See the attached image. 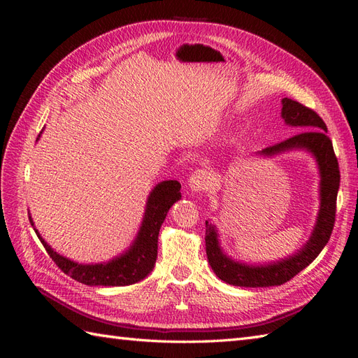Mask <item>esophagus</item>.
<instances>
[{
  "label": "esophagus",
  "instance_id": "1",
  "mask_svg": "<svg viewBox=\"0 0 358 358\" xmlns=\"http://www.w3.org/2000/svg\"><path fill=\"white\" fill-rule=\"evenodd\" d=\"M188 185H189V189L192 192H196V194L203 192V191H208L210 188V185H212V180H210L209 173L204 171V170H196L189 176Z\"/></svg>",
  "mask_w": 358,
  "mask_h": 358
}]
</instances>
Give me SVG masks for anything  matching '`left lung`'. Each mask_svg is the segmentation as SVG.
<instances>
[{
	"instance_id": "1",
	"label": "left lung",
	"mask_w": 358,
	"mask_h": 358,
	"mask_svg": "<svg viewBox=\"0 0 358 358\" xmlns=\"http://www.w3.org/2000/svg\"><path fill=\"white\" fill-rule=\"evenodd\" d=\"M280 103V117L284 119L285 125L301 131L275 146L259 150L255 155L272 158L291 150H305L313 157L320 173V209L317 221L309 241L297 249V252L266 264H248L225 254L220 243L218 230L212 222L206 221V254L215 275L225 284L245 288L282 285L320 255L333 231L341 171L331 140L327 137V127L309 107L291 99H282Z\"/></svg>"
}]
</instances>
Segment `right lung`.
I'll return each mask as SVG.
<instances>
[{
    "label": "right lung",
    "mask_w": 358,
    "mask_h": 358,
    "mask_svg": "<svg viewBox=\"0 0 358 358\" xmlns=\"http://www.w3.org/2000/svg\"><path fill=\"white\" fill-rule=\"evenodd\" d=\"M40 138V134H38ZM37 138V140H38ZM180 183L178 180H162L149 192L142 225L133 243L125 252L116 255L106 263L82 264L73 259L59 255L48 242L40 236L32 222L29 213V222L48 254L64 273L71 276L85 285L96 287H124L145 279L155 266L158 254V234L167 212L178 200H180Z\"/></svg>",
    "instance_id": "1"
}]
</instances>
